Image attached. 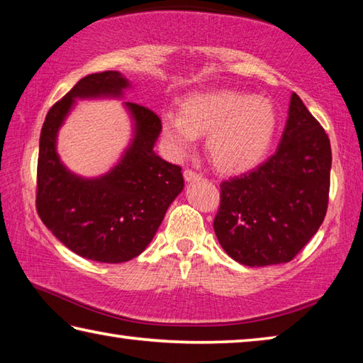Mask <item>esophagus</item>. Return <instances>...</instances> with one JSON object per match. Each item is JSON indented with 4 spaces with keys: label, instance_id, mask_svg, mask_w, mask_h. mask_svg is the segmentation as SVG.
I'll use <instances>...</instances> for the list:
<instances>
[{
    "label": "esophagus",
    "instance_id": "1",
    "mask_svg": "<svg viewBox=\"0 0 363 363\" xmlns=\"http://www.w3.org/2000/svg\"><path fill=\"white\" fill-rule=\"evenodd\" d=\"M184 179H186L187 182H192V181H199V179H201V174L200 173H196V171H194V169H186L184 171Z\"/></svg>",
    "mask_w": 363,
    "mask_h": 363
}]
</instances>
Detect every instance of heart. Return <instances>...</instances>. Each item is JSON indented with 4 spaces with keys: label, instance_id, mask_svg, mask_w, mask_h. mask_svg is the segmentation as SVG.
I'll return each mask as SVG.
<instances>
[{
    "label": "heart",
    "instance_id": "1",
    "mask_svg": "<svg viewBox=\"0 0 363 363\" xmlns=\"http://www.w3.org/2000/svg\"><path fill=\"white\" fill-rule=\"evenodd\" d=\"M277 110L272 101L237 91L190 94L182 113H162V136L173 158H181L206 134V152L223 173H245L267 155L277 133Z\"/></svg>",
    "mask_w": 363,
    "mask_h": 363
}]
</instances>
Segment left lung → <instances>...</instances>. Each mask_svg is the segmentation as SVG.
<instances>
[{"label":"left lung","mask_w":363,"mask_h":363,"mask_svg":"<svg viewBox=\"0 0 363 363\" xmlns=\"http://www.w3.org/2000/svg\"><path fill=\"white\" fill-rule=\"evenodd\" d=\"M330 169L328 134L293 93L277 152L220 182L213 223L220 247L251 267L291 261L323 223Z\"/></svg>","instance_id":"8db88e82"}]
</instances>
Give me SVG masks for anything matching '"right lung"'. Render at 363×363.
Masks as SVG:
<instances>
[{
    "label": "right lung",
    "instance_id": "right-lung-1",
    "mask_svg": "<svg viewBox=\"0 0 363 363\" xmlns=\"http://www.w3.org/2000/svg\"><path fill=\"white\" fill-rule=\"evenodd\" d=\"M128 86L120 72L84 77L49 108L41 128L36 211L59 242L97 262H126L143 253L184 189L181 167L153 152L162 120L136 102L125 104L134 120V138L112 171L84 179L60 163L57 131L75 99L120 97Z\"/></svg>",
    "mask_w": 363,
    "mask_h": 363
}]
</instances>
